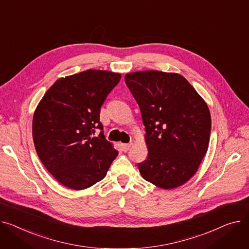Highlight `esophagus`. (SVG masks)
<instances>
[{
  "mask_svg": "<svg viewBox=\"0 0 249 249\" xmlns=\"http://www.w3.org/2000/svg\"><path fill=\"white\" fill-rule=\"evenodd\" d=\"M121 147H122L124 152H127L130 149V147H131V143H122Z\"/></svg>",
  "mask_w": 249,
  "mask_h": 249,
  "instance_id": "esophagus-1",
  "label": "esophagus"
}]
</instances>
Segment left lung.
Here are the masks:
<instances>
[{"label":"left lung","instance_id":"1","mask_svg":"<svg viewBox=\"0 0 249 249\" xmlns=\"http://www.w3.org/2000/svg\"><path fill=\"white\" fill-rule=\"evenodd\" d=\"M124 79L145 128L149 154L138 164L142 177L165 190L184 185L208 150L211 114L207 104L178 73L137 71Z\"/></svg>","mask_w":249,"mask_h":249}]
</instances>
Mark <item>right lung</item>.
<instances>
[{
  "mask_svg": "<svg viewBox=\"0 0 249 249\" xmlns=\"http://www.w3.org/2000/svg\"><path fill=\"white\" fill-rule=\"evenodd\" d=\"M121 73L89 69L59 78L38 104L32 123L42 164L63 186L89 188L101 181L119 155L102 129L100 107L120 82Z\"/></svg>",
  "mask_w": 249,
  "mask_h": 249,
  "instance_id": "right-lung-1",
  "label": "right lung"
}]
</instances>
